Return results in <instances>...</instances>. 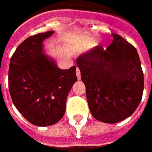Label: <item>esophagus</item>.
Wrapping results in <instances>:
<instances>
[{
	"label": "esophagus",
	"instance_id": "obj_1",
	"mask_svg": "<svg viewBox=\"0 0 152 152\" xmlns=\"http://www.w3.org/2000/svg\"><path fill=\"white\" fill-rule=\"evenodd\" d=\"M76 76H77V79L80 80V70L78 66H76Z\"/></svg>",
	"mask_w": 152,
	"mask_h": 152
}]
</instances>
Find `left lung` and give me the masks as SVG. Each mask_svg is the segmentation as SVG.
Listing matches in <instances>:
<instances>
[{"label":"left lung","mask_w":152,"mask_h":152,"mask_svg":"<svg viewBox=\"0 0 152 152\" xmlns=\"http://www.w3.org/2000/svg\"><path fill=\"white\" fill-rule=\"evenodd\" d=\"M112 35L107 50L99 45L76 60L91 114L108 124L130 116L140 103L144 89L137 50L120 35Z\"/></svg>","instance_id":"obj_1"}]
</instances>
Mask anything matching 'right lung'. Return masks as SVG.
I'll use <instances>...</instances> for the list:
<instances>
[{
	"label": "right lung",
	"instance_id": "1",
	"mask_svg": "<svg viewBox=\"0 0 152 152\" xmlns=\"http://www.w3.org/2000/svg\"><path fill=\"white\" fill-rule=\"evenodd\" d=\"M53 33H38L23 40L13 53L9 67L14 105L27 121L43 127L63 118L67 95L77 80L76 66L61 70L43 53L42 43Z\"/></svg>",
	"mask_w": 152,
	"mask_h": 152
}]
</instances>
